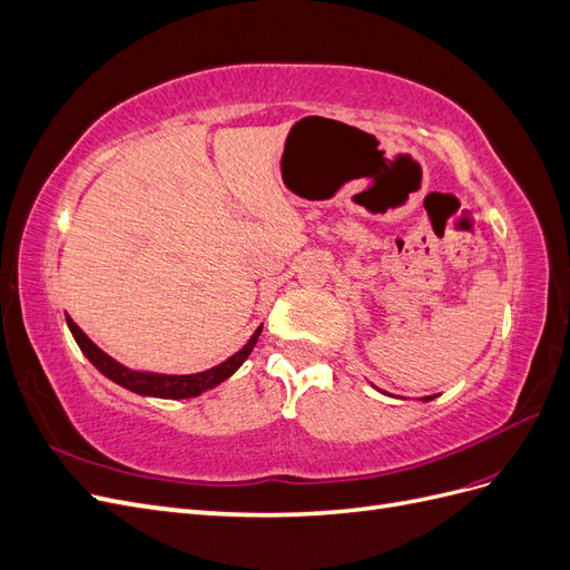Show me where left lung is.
I'll return each instance as SVG.
<instances>
[{
  "label": "left lung",
  "mask_w": 570,
  "mask_h": 570,
  "mask_svg": "<svg viewBox=\"0 0 570 570\" xmlns=\"http://www.w3.org/2000/svg\"><path fill=\"white\" fill-rule=\"evenodd\" d=\"M430 400H435V394H430V396H423V402H430Z\"/></svg>",
  "instance_id": "obj_1"
}]
</instances>
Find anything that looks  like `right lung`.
<instances>
[{
	"instance_id": "obj_1",
	"label": "right lung",
	"mask_w": 570,
	"mask_h": 570,
	"mask_svg": "<svg viewBox=\"0 0 570 570\" xmlns=\"http://www.w3.org/2000/svg\"><path fill=\"white\" fill-rule=\"evenodd\" d=\"M66 323H68V327H71L80 352L92 361V366L99 373H105L109 381H114L116 385L126 387L135 394L161 396V400H187V396H199L202 392L220 385L223 381H228V377L245 364V358L252 354L254 344L258 342V335H262V327H264V325H258L243 350L235 352L230 358H226L223 364H218L209 371L193 373V375H164V373H147V371L126 368L124 364L114 361L109 354L101 352L97 344L71 321V316H66Z\"/></svg>"
}]
</instances>
